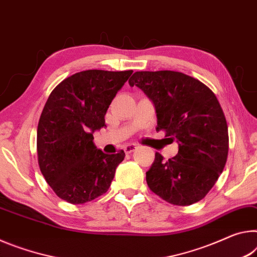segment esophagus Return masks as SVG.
Listing matches in <instances>:
<instances>
[{
  "label": "esophagus",
  "mask_w": 257,
  "mask_h": 257,
  "mask_svg": "<svg viewBox=\"0 0 257 257\" xmlns=\"http://www.w3.org/2000/svg\"><path fill=\"white\" fill-rule=\"evenodd\" d=\"M137 149H138L137 145H126V146H124V151L126 154H131Z\"/></svg>",
  "instance_id": "1"
}]
</instances>
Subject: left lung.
Instances as JSON below:
<instances>
[{
    "label": "left lung",
    "instance_id": "8db88e82",
    "mask_svg": "<svg viewBox=\"0 0 257 257\" xmlns=\"http://www.w3.org/2000/svg\"><path fill=\"white\" fill-rule=\"evenodd\" d=\"M153 101L157 131L179 144L178 155L159 153L146 173L150 190L167 203L188 206L213 188L225 166L228 125L215 94L198 79L173 70L137 71L128 79Z\"/></svg>",
    "mask_w": 257,
    "mask_h": 257
}]
</instances>
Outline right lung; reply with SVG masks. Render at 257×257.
Masks as SVG:
<instances>
[{
    "instance_id": "add662e5",
    "label": "right lung",
    "mask_w": 257,
    "mask_h": 257,
    "mask_svg": "<svg viewBox=\"0 0 257 257\" xmlns=\"http://www.w3.org/2000/svg\"><path fill=\"white\" fill-rule=\"evenodd\" d=\"M132 70L79 71L54 87L37 126V157L46 182L59 198L84 204L106 193L125 153L107 155L93 132Z\"/></svg>"
}]
</instances>
